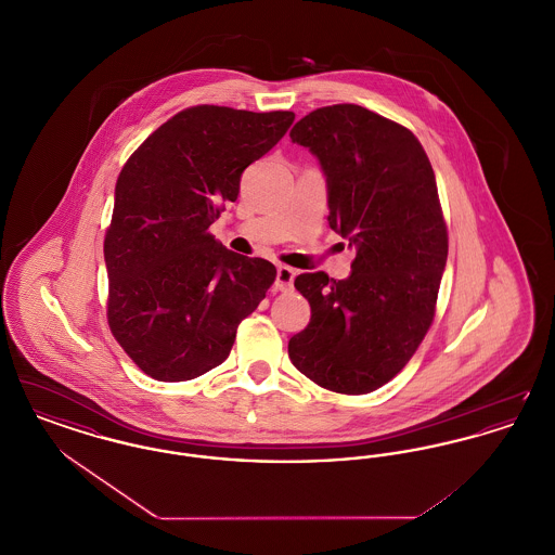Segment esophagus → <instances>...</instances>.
Segmentation results:
<instances>
[{
  "label": "esophagus",
  "instance_id": "obj_1",
  "mask_svg": "<svg viewBox=\"0 0 555 555\" xmlns=\"http://www.w3.org/2000/svg\"><path fill=\"white\" fill-rule=\"evenodd\" d=\"M293 279H295V272L289 266H279L276 268V281H274V287L279 291H289L293 287Z\"/></svg>",
  "mask_w": 555,
  "mask_h": 555
}]
</instances>
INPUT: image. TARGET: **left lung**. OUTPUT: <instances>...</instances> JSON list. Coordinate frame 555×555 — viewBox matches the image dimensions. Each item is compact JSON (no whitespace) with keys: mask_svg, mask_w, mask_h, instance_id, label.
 <instances>
[{"mask_svg":"<svg viewBox=\"0 0 555 555\" xmlns=\"http://www.w3.org/2000/svg\"><path fill=\"white\" fill-rule=\"evenodd\" d=\"M289 137L320 159L328 224L358 249L345 281L295 279L312 318L291 362L322 389L364 396L410 362L437 312L449 238L435 172L414 132L356 104L318 107Z\"/></svg>","mask_w":555,"mask_h":555,"instance_id":"obj_1","label":"left lung"}]
</instances>
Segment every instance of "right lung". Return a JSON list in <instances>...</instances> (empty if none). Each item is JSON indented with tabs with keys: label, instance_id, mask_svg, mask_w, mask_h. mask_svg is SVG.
<instances>
[{
	"label": "right lung",
	"instance_id": "obj_1",
	"mask_svg": "<svg viewBox=\"0 0 555 555\" xmlns=\"http://www.w3.org/2000/svg\"><path fill=\"white\" fill-rule=\"evenodd\" d=\"M293 120L287 109L185 107L122 166L104 238L107 324L147 376L179 383L220 366L274 283L268 260L238 256L208 229Z\"/></svg>",
	"mask_w": 555,
	"mask_h": 555
}]
</instances>
